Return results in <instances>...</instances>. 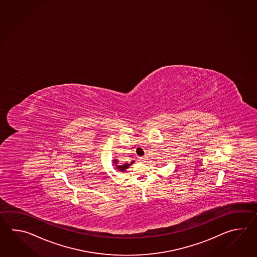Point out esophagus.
Masks as SVG:
<instances>
[{"instance_id":"1","label":"esophagus","mask_w":257,"mask_h":257,"mask_svg":"<svg viewBox=\"0 0 257 257\" xmlns=\"http://www.w3.org/2000/svg\"><path fill=\"white\" fill-rule=\"evenodd\" d=\"M147 159V156H142V157H140V161L141 162H145Z\"/></svg>"}]
</instances>
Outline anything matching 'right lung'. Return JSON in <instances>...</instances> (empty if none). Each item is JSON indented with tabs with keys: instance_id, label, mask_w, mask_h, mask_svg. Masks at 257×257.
Here are the masks:
<instances>
[{
	"instance_id": "add662e5",
	"label": "right lung",
	"mask_w": 257,
	"mask_h": 257,
	"mask_svg": "<svg viewBox=\"0 0 257 257\" xmlns=\"http://www.w3.org/2000/svg\"><path fill=\"white\" fill-rule=\"evenodd\" d=\"M112 163H113V165L115 166V170H117L119 172H125L127 168H130L131 165L135 163V161H131L130 164H119L118 160L117 159H114V160H112Z\"/></svg>"
}]
</instances>
